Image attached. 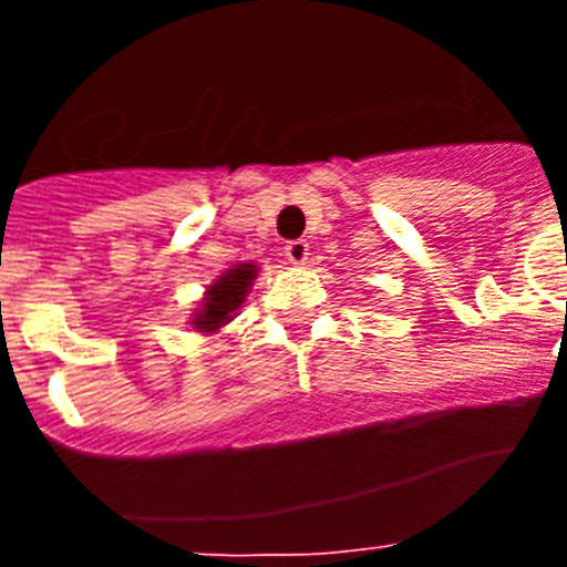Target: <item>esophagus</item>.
<instances>
[{"instance_id":"1","label":"esophagus","mask_w":567,"mask_h":567,"mask_svg":"<svg viewBox=\"0 0 567 567\" xmlns=\"http://www.w3.org/2000/svg\"><path fill=\"white\" fill-rule=\"evenodd\" d=\"M284 255L289 258V264H307L309 258V244L303 238L298 240H289L287 247H284Z\"/></svg>"}]
</instances>
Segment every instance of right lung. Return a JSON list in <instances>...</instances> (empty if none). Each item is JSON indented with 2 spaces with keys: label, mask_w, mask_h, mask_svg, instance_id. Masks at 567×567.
I'll use <instances>...</instances> for the list:
<instances>
[{
  "label": "right lung",
  "mask_w": 567,
  "mask_h": 567,
  "mask_svg": "<svg viewBox=\"0 0 567 567\" xmlns=\"http://www.w3.org/2000/svg\"><path fill=\"white\" fill-rule=\"evenodd\" d=\"M255 272H258L255 264H240V267L227 269V272L209 287L207 298H204V309L195 315L193 327L202 329V332H215L218 327H224V323L233 318L235 309L244 303V295H247Z\"/></svg>",
  "instance_id": "obj_1"
}]
</instances>
